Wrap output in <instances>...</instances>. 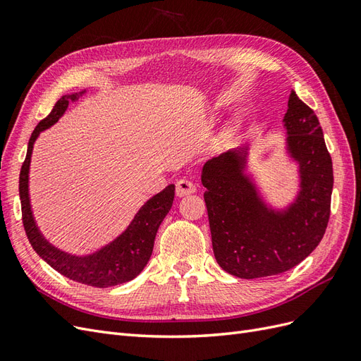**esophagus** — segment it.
Masks as SVG:
<instances>
[{
	"mask_svg": "<svg viewBox=\"0 0 361 361\" xmlns=\"http://www.w3.org/2000/svg\"><path fill=\"white\" fill-rule=\"evenodd\" d=\"M175 192H177V197L181 198V197L190 195V193H195L197 192V186L192 181L183 178V180L177 181V189H175Z\"/></svg>",
	"mask_w": 361,
	"mask_h": 361,
	"instance_id": "obj_1",
	"label": "esophagus"
}]
</instances>
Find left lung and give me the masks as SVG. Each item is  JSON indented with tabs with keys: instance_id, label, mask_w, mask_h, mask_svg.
Masks as SVG:
<instances>
[{
	"instance_id": "1",
	"label": "left lung",
	"mask_w": 361,
	"mask_h": 361,
	"mask_svg": "<svg viewBox=\"0 0 361 361\" xmlns=\"http://www.w3.org/2000/svg\"><path fill=\"white\" fill-rule=\"evenodd\" d=\"M286 152L299 166V192L274 209L245 173L248 145L202 166L212 247L224 271L241 279L274 276L300 264L319 245L329 221L332 160L314 111L294 91L283 116Z\"/></svg>"
}]
</instances>
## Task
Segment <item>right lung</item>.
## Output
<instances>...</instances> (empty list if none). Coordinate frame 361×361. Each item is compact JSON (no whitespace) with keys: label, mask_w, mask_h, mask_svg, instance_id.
Here are the masks:
<instances>
[{"label":"right lung","mask_w":361,"mask_h":361,"mask_svg":"<svg viewBox=\"0 0 361 361\" xmlns=\"http://www.w3.org/2000/svg\"><path fill=\"white\" fill-rule=\"evenodd\" d=\"M85 92L87 90H82L79 92H73V94L62 96L54 104L51 113L35 128L20 173V198L25 235L39 257H42L51 269L71 281L97 286V288H106V286L133 281L135 276L142 273L152 255L157 230L172 207L175 186L169 184L168 188L147 200L123 233H120L114 241L91 255L76 256L62 252L42 236L33 218L29 193V171L33 145L42 131L53 126L63 116L70 102H76Z\"/></svg>","instance_id":"add662e5"}]
</instances>
